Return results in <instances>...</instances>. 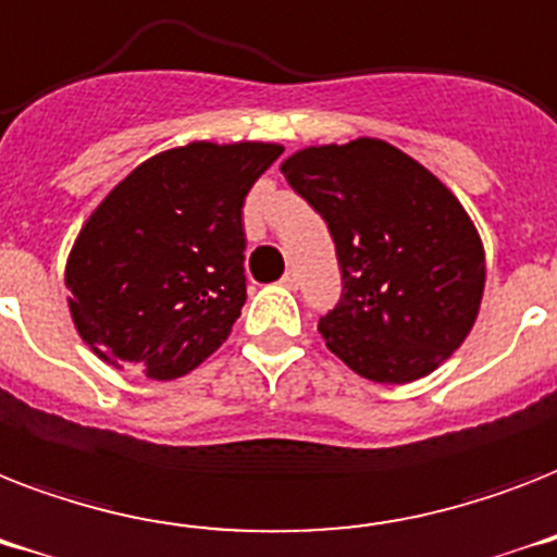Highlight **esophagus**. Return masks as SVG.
Segmentation results:
<instances>
[{
  "label": "esophagus",
  "mask_w": 557,
  "mask_h": 557,
  "mask_svg": "<svg viewBox=\"0 0 557 557\" xmlns=\"http://www.w3.org/2000/svg\"><path fill=\"white\" fill-rule=\"evenodd\" d=\"M282 284L287 287V290H299V284H301L299 273H296V270H287V273L282 275Z\"/></svg>",
  "instance_id": "esophagus-1"
}]
</instances>
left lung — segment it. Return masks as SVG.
I'll list each match as a JSON object with an SVG mask.
<instances>
[{"instance_id":"8db88e82","label":"left lung","mask_w":557,"mask_h":557,"mask_svg":"<svg viewBox=\"0 0 557 557\" xmlns=\"http://www.w3.org/2000/svg\"><path fill=\"white\" fill-rule=\"evenodd\" d=\"M282 175L336 244L342 299L319 319L331 354L382 385L437 371L478 322L486 250L437 175L380 137L307 146Z\"/></svg>"}]
</instances>
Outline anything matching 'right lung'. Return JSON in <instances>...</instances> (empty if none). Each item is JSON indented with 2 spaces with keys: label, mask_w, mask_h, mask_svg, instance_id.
I'll return each mask as SVG.
<instances>
[{
  "label": "right lung",
  "mask_w": 557,
  "mask_h": 557,
  "mask_svg": "<svg viewBox=\"0 0 557 557\" xmlns=\"http://www.w3.org/2000/svg\"><path fill=\"white\" fill-rule=\"evenodd\" d=\"M282 152L193 140L97 203L65 261L71 322L95 356L177 380L224 345L247 301L244 198Z\"/></svg>",
  "instance_id": "add662e5"
}]
</instances>
